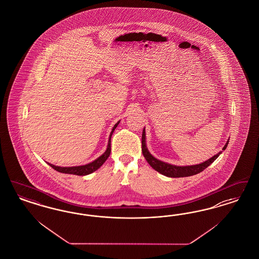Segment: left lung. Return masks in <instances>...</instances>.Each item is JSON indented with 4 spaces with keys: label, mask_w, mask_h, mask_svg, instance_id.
<instances>
[{
    "label": "left lung",
    "mask_w": 259,
    "mask_h": 259,
    "mask_svg": "<svg viewBox=\"0 0 259 259\" xmlns=\"http://www.w3.org/2000/svg\"><path fill=\"white\" fill-rule=\"evenodd\" d=\"M229 141L225 144L223 147V150H225L228 146ZM142 151H143V156L145 158V160L152 166V168L157 170L158 172H160L162 175L167 176V177H172V178H181V177H188V176H192L198 174L200 172H202L203 170H205L207 166H209L212 162H213L218 156L221 153H218L216 155H214L212 158H210L209 160L204 161L200 164L196 165H189V166H176V165H172L169 163L163 162V161H159L156 158H154L149 151L146 148V143H145V131L143 129V138H142Z\"/></svg>",
    "instance_id": "1"
}]
</instances>
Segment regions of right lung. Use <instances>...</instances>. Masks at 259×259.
I'll list each match as a JSON object with an SVG mask.
<instances>
[{
  "label": "right lung",
  "instance_id": "right-lung-1",
  "mask_svg": "<svg viewBox=\"0 0 259 259\" xmlns=\"http://www.w3.org/2000/svg\"><path fill=\"white\" fill-rule=\"evenodd\" d=\"M118 123H119V121L116 122L115 126L113 127V130H112V132H111V134H110L107 150L105 151V153H104L103 155H101L99 158H98L96 161H94L93 162H90V163L86 164V165L72 166V167H60V166H56V165H54V164H51V163H49V162H48V163H49L54 170H56V171H58V172H61V173H66V174H73V175H78V176H84V175H88V174L93 173L94 171L98 169V168L105 162V161L107 160L108 157L110 156V153H111V137H112V134H113L114 130L116 129V126H117Z\"/></svg>",
  "mask_w": 259,
  "mask_h": 259
}]
</instances>
